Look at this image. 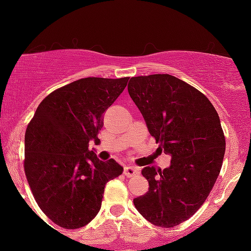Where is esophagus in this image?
<instances>
[{
  "label": "esophagus",
  "mask_w": 251,
  "mask_h": 251,
  "mask_svg": "<svg viewBox=\"0 0 251 251\" xmlns=\"http://www.w3.org/2000/svg\"><path fill=\"white\" fill-rule=\"evenodd\" d=\"M138 174V170L135 168H132V166H125V169H124V175L126 176V177H133Z\"/></svg>",
  "instance_id": "esophagus-1"
}]
</instances>
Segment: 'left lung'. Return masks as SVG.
I'll return each mask as SVG.
<instances>
[{
    "mask_svg": "<svg viewBox=\"0 0 251 251\" xmlns=\"http://www.w3.org/2000/svg\"><path fill=\"white\" fill-rule=\"evenodd\" d=\"M127 88L158 149L171 155L169 168L143 169L150 188L134 206L150 223L174 227L201 208L220 175L226 152L220 117L203 93L170 74L131 77Z\"/></svg>",
    "mask_w": 251,
    "mask_h": 251,
    "instance_id": "1",
    "label": "left lung"
}]
</instances>
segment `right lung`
<instances>
[{"label": "right lung", "instance_id": "right-lung-1", "mask_svg": "<svg viewBox=\"0 0 251 251\" xmlns=\"http://www.w3.org/2000/svg\"><path fill=\"white\" fill-rule=\"evenodd\" d=\"M129 77H83L51 92L36 108L25 135V172L37 205L56 226L79 229L96 217L108 180L123 174L102 162L98 145L103 113Z\"/></svg>", "mask_w": 251, "mask_h": 251}]
</instances>
